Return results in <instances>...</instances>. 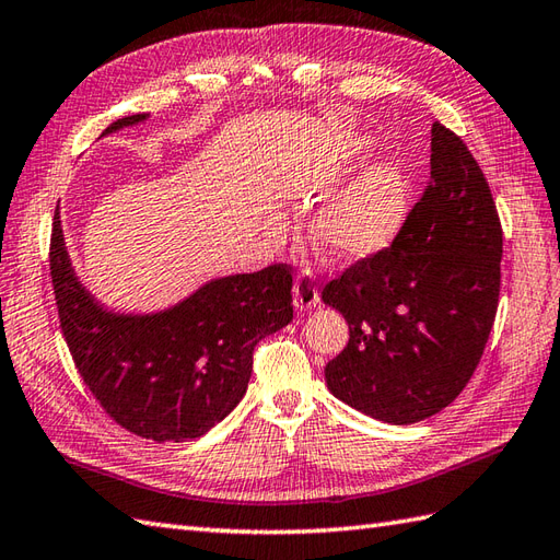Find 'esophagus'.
<instances>
[{
	"mask_svg": "<svg viewBox=\"0 0 560 560\" xmlns=\"http://www.w3.org/2000/svg\"><path fill=\"white\" fill-rule=\"evenodd\" d=\"M293 305L298 312H310L319 305V291L315 283V275L310 269L301 271L293 283Z\"/></svg>",
	"mask_w": 560,
	"mask_h": 560,
	"instance_id": "obj_1",
	"label": "esophagus"
}]
</instances>
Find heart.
Returning <instances> with one entry per match:
<instances>
[{
	"instance_id": "heart-1",
	"label": "heart",
	"mask_w": 560,
	"mask_h": 560,
	"mask_svg": "<svg viewBox=\"0 0 560 560\" xmlns=\"http://www.w3.org/2000/svg\"><path fill=\"white\" fill-rule=\"evenodd\" d=\"M368 150V140H355L348 154L362 160ZM406 210V174L392 162H372L319 207L312 219V241L331 262H360L398 236ZM269 229L279 231L281 221L275 217Z\"/></svg>"
}]
</instances>
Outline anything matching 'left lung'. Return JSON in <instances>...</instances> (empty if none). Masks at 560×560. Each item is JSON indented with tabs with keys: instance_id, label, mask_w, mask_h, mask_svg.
Masks as SVG:
<instances>
[{
	"instance_id": "8db88e82",
	"label": "left lung",
	"mask_w": 560,
	"mask_h": 560,
	"mask_svg": "<svg viewBox=\"0 0 560 560\" xmlns=\"http://www.w3.org/2000/svg\"><path fill=\"white\" fill-rule=\"evenodd\" d=\"M432 172L392 248L329 281L350 339L324 368L329 392L388 424L444 410L470 382L493 327L503 231L465 142L434 121Z\"/></svg>"
}]
</instances>
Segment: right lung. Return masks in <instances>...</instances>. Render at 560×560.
I'll return each instance as SVG.
<instances>
[{"label":"right lung","mask_w":560,"mask_h":560,"mask_svg":"<svg viewBox=\"0 0 560 560\" xmlns=\"http://www.w3.org/2000/svg\"><path fill=\"white\" fill-rule=\"evenodd\" d=\"M145 119L124 116L102 136ZM49 271L83 382L114 422L160 444L198 439L224 420L248 388L253 348L293 319L289 265L212 279L160 312L107 310L75 277L59 207Z\"/></svg>","instance_id":"right-lung-1"}]
</instances>
